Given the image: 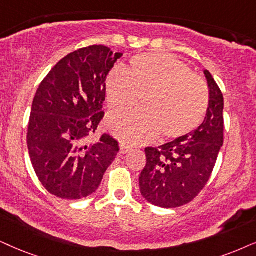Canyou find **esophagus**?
Here are the masks:
<instances>
[{"label":"esophagus","instance_id":"esophagus-1","mask_svg":"<svg viewBox=\"0 0 256 256\" xmlns=\"http://www.w3.org/2000/svg\"><path fill=\"white\" fill-rule=\"evenodd\" d=\"M130 150H131V146H128V145H126V144H124V143L120 144V154H128V152L130 151Z\"/></svg>","mask_w":256,"mask_h":256}]
</instances>
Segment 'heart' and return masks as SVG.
<instances>
[{
	"mask_svg": "<svg viewBox=\"0 0 256 256\" xmlns=\"http://www.w3.org/2000/svg\"><path fill=\"white\" fill-rule=\"evenodd\" d=\"M108 108L128 111L142 96V108L110 116L112 134L128 144H143L160 134L180 138L195 130L209 105L206 82L189 67L166 53H144L131 60L128 70H114L105 82Z\"/></svg>",
	"mask_w": 256,
	"mask_h": 256,
	"instance_id": "obj_1",
	"label": "heart"
}]
</instances>
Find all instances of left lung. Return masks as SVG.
<instances>
[{
    "mask_svg": "<svg viewBox=\"0 0 256 256\" xmlns=\"http://www.w3.org/2000/svg\"><path fill=\"white\" fill-rule=\"evenodd\" d=\"M209 105L196 130L160 145L146 148V166L139 176L142 196L160 208H177L192 202L206 186L223 145V96L204 70Z\"/></svg>",
    "mask_w": 256,
    "mask_h": 256,
    "instance_id": "obj_1",
    "label": "left lung"
}]
</instances>
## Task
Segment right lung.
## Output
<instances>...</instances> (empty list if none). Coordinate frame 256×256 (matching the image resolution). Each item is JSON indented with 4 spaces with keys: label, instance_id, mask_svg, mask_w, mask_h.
Segmentation results:
<instances>
[{
    "label": "right lung",
    "instance_id": "right-lung-1",
    "mask_svg": "<svg viewBox=\"0 0 256 256\" xmlns=\"http://www.w3.org/2000/svg\"><path fill=\"white\" fill-rule=\"evenodd\" d=\"M122 56L102 44L82 48L61 59L38 86L27 145L35 174L52 195H92L117 156L118 142L111 136L86 142L104 117L106 76Z\"/></svg>",
    "mask_w": 256,
    "mask_h": 256
}]
</instances>
